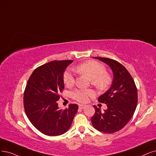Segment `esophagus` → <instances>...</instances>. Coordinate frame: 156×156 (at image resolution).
I'll return each instance as SVG.
<instances>
[{"label":"esophagus","mask_w":156,"mask_h":156,"mask_svg":"<svg viewBox=\"0 0 156 156\" xmlns=\"http://www.w3.org/2000/svg\"><path fill=\"white\" fill-rule=\"evenodd\" d=\"M85 107V105H79V108H80V109H83Z\"/></svg>","instance_id":"34e87169"}]
</instances>
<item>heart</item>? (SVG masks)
Returning a JSON list of instances; mask_svg holds the SVG:
<instances>
[{
	"label": "heart",
	"mask_w": 156,
	"mask_h": 156,
	"mask_svg": "<svg viewBox=\"0 0 156 156\" xmlns=\"http://www.w3.org/2000/svg\"><path fill=\"white\" fill-rule=\"evenodd\" d=\"M77 72L87 76L93 85L99 89L106 88L110 83L111 79L105 74V68L100 63L95 61H89L82 63L75 68ZM64 83L71 87L74 83V78L71 70H67L63 73ZM94 94L92 90H76L72 93V96L74 100L80 102H86L89 98Z\"/></svg>",
	"instance_id": "heart-1"
}]
</instances>
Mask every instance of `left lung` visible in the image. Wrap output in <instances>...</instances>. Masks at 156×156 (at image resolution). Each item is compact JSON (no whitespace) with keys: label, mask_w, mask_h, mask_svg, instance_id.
I'll use <instances>...</instances> for the list:
<instances>
[{"label":"left lung","mask_w":156,"mask_h":156,"mask_svg":"<svg viewBox=\"0 0 156 156\" xmlns=\"http://www.w3.org/2000/svg\"><path fill=\"white\" fill-rule=\"evenodd\" d=\"M106 63L113 73L111 87L98 98L107 106L104 112L94 105L95 114L91 118L94 127L105 133H114L128 123L137 104V91L133 78L118 62L107 58L93 57Z\"/></svg>","instance_id":"1"}]
</instances>
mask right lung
I'll use <instances>...</instances> for the list:
<instances>
[{
	"label": "right lung",
	"mask_w": 156,
	"mask_h": 156,
	"mask_svg": "<svg viewBox=\"0 0 156 156\" xmlns=\"http://www.w3.org/2000/svg\"><path fill=\"white\" fill-rule=\"evenodd\" d=\"M73 60L52 61L37 67L26 84L24 105L28 119L44 134L60 136L70 129L78 106L60 109L57 101L64 89L63 73Z\"/></svg>",
	"instance_id": "1"
}]
</instances>
